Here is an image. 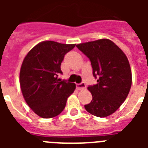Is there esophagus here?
<instances>
[{
    "label": "esophagus",
    "instance_id": "esophagus-1",
    "mask_svg": "<svg viewBox=\"0 0 148 148\" xmlns=\"http://www.w3.org/2000/svg\"><path fill=\"white\" fill-rule=\"evenodd\" d=\"M76 87L78 90H83V89L86 88V84L84 82H82L80 84H77Z\"/></svg>",
    "mask_w": 148,
    "mask_h": 148
}]
</instances>
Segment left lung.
Here are the masks:
<instances>
[{"mask_svg":"<svg viewBox=\"0 0 148 148\" xmlns=\"http://www.w3.org/2000/svg\"><path fill=\"white\" fill-rule=\"evenodd\" d=\"M76 47L90 59L92 75L97 79L96 84L88 87L92 99L84 108L97 117L110 116L125 101L131 87L132 73L127 58L109 39L84 43Z\"/></svg>","mask_w":148,"mask_h":148,"instance_id":"8db88e82","label":"left lung"}]
</instances>
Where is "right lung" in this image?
Instances as JSON below:
<instances>
[{
	"mask_svg": "<svg viewBox=\"0 0 148 148\" xmlns=\"http://www.w3.org/2000/svg\"><path fill=\"white\" fill-rule=\"evenodd\" d=\"M75 44L53 40L39 43L28 53L21 65L20 85L26 102L38 116L53 118L64 110L75 84L58 77L64 56Z\"/></svg>",
	"mask_w": 148,
	"mask_h": 148,
	"instance_id": "1",
	"label": "right lung"
}]
</instances>
